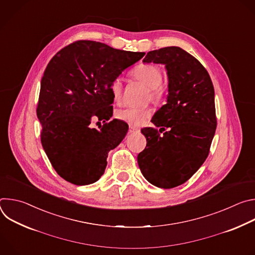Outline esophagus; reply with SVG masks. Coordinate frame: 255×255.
Wrapping results in <instances>:
<instances>
[{
  "label": "esophagus",
  "instance_id": "obj_1",
  "mask_svg": "<svg viewBox=\"0 0 255 255\" xmlns=\"http://www.w3.org/2000/svg\"><path fill=\"white\" fill-rule=\"evenodd\" d=\"M136 132H139V129L134 127V126H130L129 127V133H136Z\"/></svg>",
  "mask_w": 255,
  "mask_h": 255
}]
</instances>
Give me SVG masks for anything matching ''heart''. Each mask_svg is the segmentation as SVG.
Here are the masks:
<instances>
[{"mask_svg": "<svg viewBox=\"0 0 255 255\" xmlns=\"http://www.w3.org/2000/svg\"><path fill=\"white\" fill-rule=\"evenodd\" d=\"M132 76L143 85L149 88L150 94L153 100L160 102L165 97V88L161 84L162 72L161 69L151 63H143L136 66ZM110 90L115 103L119 104L122 99V81L120 78L115 79L110 86ZM151 115V110L149 108H125L120 109L115 114L116 118L120 121L126 122L132 126H140L146 121Z\"/></svg>", "mask_w": 255, "mask_h": 255, "instance_id": "b5f03b06", "label": "heart"}]
</instances>
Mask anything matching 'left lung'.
I'll return each instance as SVG.
<instances>
[{
	"label": "left lung",
	"mask_w": 255,
	"mask_h": 255,
	"mask_svg": "<svg viewBox=\"0 0 255 255\" xmlns=\"http://www.w3.org/2000/svg\"><path fill=\"white\" fill-rule=\"evenodd\" d=\"M143 62L165 65L166 104L151 122L161 127L141 129L146 147L137 156L143 176L161 189H172L192 177L209 155L217 127L215 93L202 63L177 46L149 51Z\"/></svg>",
	"instance_id": "obj_1"
}]
</instances>
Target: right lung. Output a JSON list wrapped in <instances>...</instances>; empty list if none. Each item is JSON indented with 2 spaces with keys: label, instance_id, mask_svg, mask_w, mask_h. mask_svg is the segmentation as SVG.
Instances as JSON below:
<instances>
[{
  "label": "right lung",
  "instance_id": "right-lung-1",
  "mask_svg": "<svg viewBox=\"0 0 255 255\" xmlns=\"http://www.w3.org/2000/svg\"><path fill=\"white\" fill-rule=\"evenodd\" d=\"M101 42L80 40L59 50L47 64L36 109L41 143L55 171L68 183L85 186L103 175L110 150L128 131L113 115L111 83L144 56ZM104 120L100 130L91 128Z\"/></svg>",
  "mask_w": 255,
  "mask_h": 255
}]
</instances>
